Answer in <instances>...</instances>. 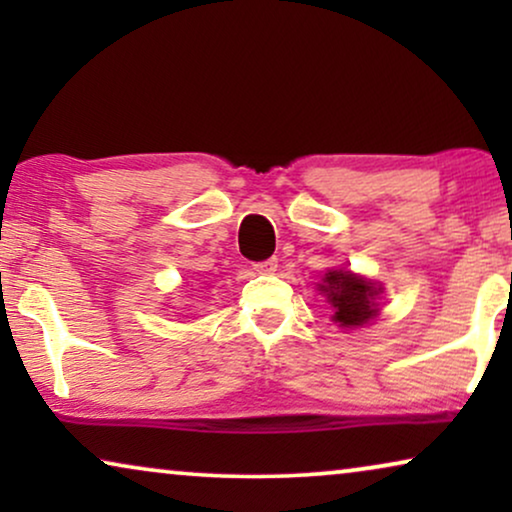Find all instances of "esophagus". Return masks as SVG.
<instances>
[{
    "label": "esophagus",
    "mask_w": 512,
    "mask_h": 512,
    "mask_svg": "<svg viewBox=\"0 0 512 512\" xmlns=\"http://www.w3.org/2000/svg\"><path fill=\"white\" fill-rule=\"evenodd\" d=\"M254 270L261 272V275H272L277 270V258H265L261 263H254Z\"/></svg>",
    "instance_id": "esophagus-1"
}]
</instances>
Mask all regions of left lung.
I'll list each match as a JSON object with an SVG mask.
<instances>
[{"instance_id": "1", "label": "left lung", "mask_w": 512, "mask_h": 512, "mask_svg": "<svg viewBox=\"0 0 512 512\" xmlns=\"http://www.w3.org/2000/svg\"><path fill=\"white\" fill-rule=\"evenodd\" d=\"M317 289L333 307L331 319L342 328H359L380 314L377 296L382 286L349 270H328Z\"/></svg>"}]
</instances>
